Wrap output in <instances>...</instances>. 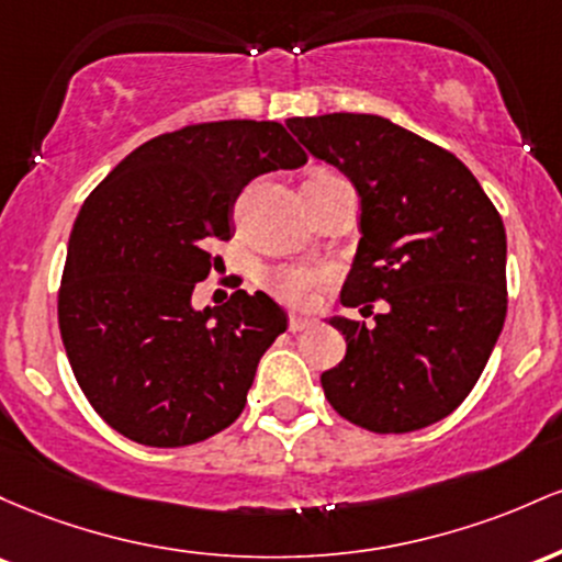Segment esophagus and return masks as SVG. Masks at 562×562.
I'll return each instance as SVG.
<instances>
[{"instance_id":"esophagus-1","label":"esophagus","mask_w":562,"mask_h":562,"mask_svg":"<svg viewBox=\"0 0 562 562\" xmlns=\"http://www.w3.org/2000/svg\"><path fill=\"white\" fill-rule=\"evenodd\" d=\"M313 324H315V321L311 318V315H297V313H292V315H289V331H302V329H311Z\"/></svg>"}]
</instances>
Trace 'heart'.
Returning a JSON list of instances; mask_svg holds the SVG:
<instances>
[{
  "label": "heart",
  "mask_w": 562,
  "mask_h": 562,
  "mask_svg": "<svg viewBox=\"0 0 562 562\" xmlns=\"http://www.w3.org/2000/svg\"><path fill=\"white\" fill-rule=\"evenodd\" d=\"M326 172H315L313 178ZM326 279L324 270L318 268H302V265H281V268H273L268 276H265V283H268L270 292L276 294L286 305H307L313 300L315 289L321 286Z\"/></svg>",
  "instance_id": "obj_1"
}]
</instances>
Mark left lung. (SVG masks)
Segmentation results:
<instances>
[{
	"label": "left lung",
	"instance_id": "left-lung-1",
	"mask_svg": "<svg viewBox=\"0 0 562 562\" xmlns=\"http://www.w3.org/2000/svg\"><path fill=\"white\" fill-rule=\"evenodd\" d=\"M315 159L361 196L345 307L382 301L374 324L334 315L348 352L321 374L331 408L371 432L449 417L475 387L507 315V233L457 156L374 113L289 119Z\"/></svg>",
	"mask_w": 562,
	"mask_h": 562
}]
</instances>
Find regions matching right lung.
Listing matches in <instances>:
<instances>
[{"label": "right lung", "mask_w": 562, "mask_h": 562, "mask_svg": "<svg viewBox=\"0 0 562 562\" xmlns=\"http://www.w3.org/2000/svg\"><path fill=\"white\" fill-rule=\"evenodd\" d=\"M307 154L279 122L191 124L154 137L87 196L68 238L58 324L81 393L116 432L178 449L244 412L262 352L286 331L268 294L196 311L212 241L251 180Z\"/></svg>", "instance_id": "obj_1"}]
</instances>
